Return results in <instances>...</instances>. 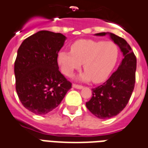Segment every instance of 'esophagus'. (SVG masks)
Masks as SVG:
<instances>
[{
  "instance_id": "34e87169",
  "label": "esophagus",
  "mask_w": 148,
  "mask_h": 148,
  "mask_svg": "<svg viewBox=\"0 0 148 148\" xmlns=\"http://www.w3.org/2000/svg\"><path fill=\"white\" fill-rule=\"evenodd\" d=\"M73 87L74 88H76V89H78V90H81V89L83 88V86H80V85H77V84H73Z\"/></svg>"
}]
</instances>
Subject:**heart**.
I'll list each match as a JSON object with an SVG mask.
<instances>
[{"label":"heart","mask_w":148,"mask_h":148,"mask_svg":"<svg viewBox=\"0 0 148 148\" xmlns=\"http://www.w3.org/2000/svg\"><path fill=\"white\" fill-rule=\"evenodd\" d=\"M71 49V51L59 52L58 64L62 73L70 77L83 63L85 72L78 77L83 82H105L116 66L119 58V46L113 42L82 39L73 43Z\"/></svg>","instance_id":"obj_1"}]
</instances>
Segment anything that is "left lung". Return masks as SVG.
I'll return each mask as SVG.
<instances>
[{
    "instance_id": "8db88e82",
    "label": "left lung",
    "mask_w": 148,
    "mask_h": 148,
    "mask_svg": "<svg viewBox=\"0 0 148 148\" xmlns=\"http://www.w3.org/2000/svg\"><path fill=\"white\" fill-rule=\"evenodd\" d=\"M95 36L109 35L119 47L123 60L115 72L103 85L92 89V97L86 106L95 116L110 119L125 108L135 87L136 58L131 46L123 38L112 33H99Z\"/></svg>"
}]
</instances>
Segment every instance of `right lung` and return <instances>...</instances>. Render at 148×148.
Masks as SVG:
<instances>
[{"instance_id": "right-lung-1", "label": "right lung", "mask_w": 148, "mask_h": 148, "mask_svg": "<svg viewBox=\"0 0 148 148\" xmlns=\"http://www.w3.org/2000/svg\"><path fill=\"white\" fill-rule=\"evenodd\" d=\"M66 38L42 30L25 39L14 64L16 90L21 103L35 114H45L62 101L71 83L61 74L58 55Z\"/></svg>"}]
</instances>
